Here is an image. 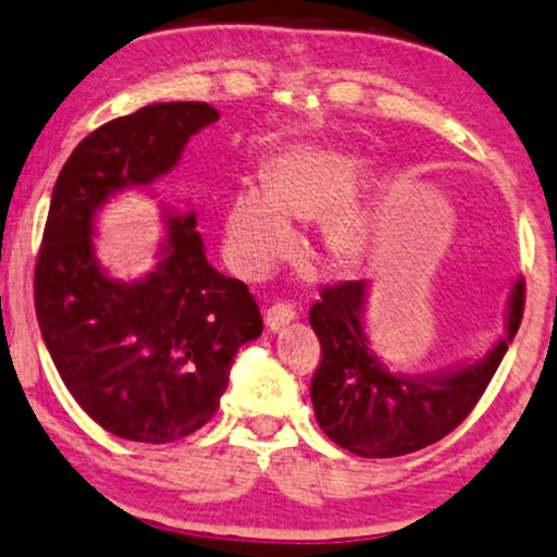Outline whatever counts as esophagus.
<instances>
[{
    "mask_svg": "<svg viewBox=\"0 0 557 557\" xmlns=\"http://www.w3.org/2000/svg\"><path fill=\"white\" fill-rule=\"evenodd\" d=\"M263 318H265L268 331H281V329H284V325H289L292 320L297 318V312H294V307H292V305L276 302V305L265 307Z\"/></svg>",
    "mask_w": 557,
    "mask_h": 557,
    "instance_id": "esophagus-1",
    "label": "esophagus"
}]
</instances>
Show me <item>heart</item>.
<instances>
[{
    "label": "heart",
    "instance_id": "heart-1",
    "mask_svg": "<svg viewBox=\"0 0 557 557\" xmlns=\"http://www.w3.org/2000/svg\"><path fill=\"white\" fill-rule=\"evenodd\" d=\"M362 180V159L336 148L297 146L268 163L265 187L237 189L224 213V258L237 276L263 281L294 258L299 234L292 219L323 221V245L342 263H357L370 226L349 206Z\"/></svg>",
    "mask_w": 557,
    "mask_h": 557
}]
</instances>
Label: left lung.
Listing matches in <instances>:
<instances>
[{
	"mask_svg": "<svg viewBox=\"0 0 557 557\" xmlns=\"http://www.w3.org/2000/svg\"><path fill=\"white\" fill-rule=\"evenodd\" d=\"M368 281L325 286L310 307L320 362L310 383L318 424L336 446L362 459L414 454L454 433L493 381L524 315V281L508 302L506 336L476 362L437 375H398L370 349L362 315Z\"/></svg>",
	"mask_w": 557,
	"mask_h": 557,
	"instance_id": "left-lung-1",
	"label": "left lung"
}]
</instances>
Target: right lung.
Masks as SVG:
<instances>
[{"label":"right lung","mask_w":557,"mask_h":557,"mask_svg":"<svg viewBox=\"0 0 557 557\" xmlns=\"http://www.w3.org/2000/svg\"><path fill=\"white\" fill-rule=\"evenodd\" d=\"M219 120L202 101L150 103L83 137L59 172L33 297L54 368L111 435L172 443L219 409L234 355L263 333L255 297L206 260L195 213L166 215L163 258L140 281H114L94 252V215L124 187L176 166L187 140Z\"/></svg>","instance_id":"right-lung-1"}]
</instances>
